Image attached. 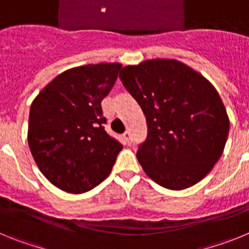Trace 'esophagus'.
Masks as SVG:
<instances>
[{
    "instance_id": "obj_1",
    "label": "esophagus",
    "mask_w": 249,
    "mask_h": 249,
    "mask_svg": "<svg viewBox=\"0 0 249 249\" xmlns=\"http://www.w3.org/2000/svg\"><path fill=\"white\" fill-rule=\"evenodd\" d=\"M123 138H124V141H126L127 144H131L132 143V137H131V133H129L128 131H126L124 133H123Z\"/></svg>"
}]
</instances>
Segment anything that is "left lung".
Here are the masks:
<instances>
[{"instance_id":"left-lung-1","label":"left lung","mask_w":249,"mask_h":249,"mask_svg":"<svg viewBox=\"0 0 249 249\" xmlns=\"http://www.w3.org/2000/svg\"><path fill=\"white\" fill-rule=\"evenodd\" d=\"M120 78L143 111L148 136L137 160L160 186L181 191L203 179L223 153L230 118L217 89L177 59H147Z\"/></svg>"}]
</instances>
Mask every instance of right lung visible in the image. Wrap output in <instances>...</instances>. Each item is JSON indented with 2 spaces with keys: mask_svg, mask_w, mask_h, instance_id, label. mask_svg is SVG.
<instances>
[{
  "mask_svg": "<svg viewBox=\"0 0 249 249\" xmlns=\"http://www.w3.org/2000/svg\"><path fill=\"white\" fill-rule=\"evenodd\" d=\"M121 67V63H98L67 70L31 105V153L39 171L59 190L85 193L111 173L123 146L105 131L101 102Z\"/></svg>",
  "mask_w": 249,
  "mask_h": 249,
  "instance_id": "1",
  "label": "right lung"
}]
</instances>
